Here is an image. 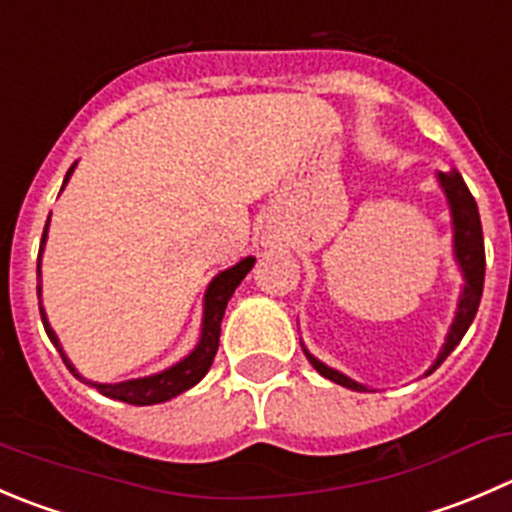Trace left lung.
Masks as SVG:
<instances>
[{
  "label": "left lung",
  "instance_id": "8db88e82",
  "mask_svg": "<svg viewBox=\"0 0 512 512\" xmlns=\"http://www.w3.org/2000/svg\"><path fill=\"white\" fill-rule=\"evenodd\" d=\"M438 182L443 187L445 197H448L450 205V217H453V252H455V262H458L460 272H463V292H460L458 300V310H455V320L450 325L448 337H445V345L440 350L438 360L430 365V370L425 375H430L433 370H438L440 362L450 355V352L458 347V342L463 340V335L468 332L470 322L475 320V312H478L480 297H483V282H485V245H483V225H480V215H478V205H475V197L470 195L468 185L463 182L458 170H448V172H438ZM305 350V347H302ZM307 360L312 362L317 372L327 380L337 382L342 388H350L362 393L367 390L365 385L360 382L350 380L342 372L332 370L327 367L325 362L317 360L315 355L305 350Z\"/></svg>",
  "mask_w": 512,
  "mask_h": 512
}]
</instances>
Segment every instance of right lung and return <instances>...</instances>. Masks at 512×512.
Returning <instances> with one entry per match:
<instances>
[{
	"label": "right lung",
	"mask_w": 512,
	"mask_h": 512,
	"mask_svg": "<svg viewBox=\"0 0 512 512\" xmlns=\"http://www.w3.org/2000/svg\"><path fill=\"white\" fill-rule=\"evenodd\" d=\"M72 172H74V165L69 167L67 177H64V185L69 182V175H72ZM64 185H62V190H64ZM47 230H49V220H47V225H44V232H42L39 257H42L44 242H47ZM252 265H255V257H245V260H240L237 265L222 270L220 275H217L215 280L207 285L205 310H202V332H200V342L195 345V350H192L187 357H182L180 362H175L172 367H167V370L157 372V375L137 377V380L92 382V380H87V377L79 375L77 367H74L72 362H69V357L64 355L62 345H59L57 332H54L52 325H49L47 312H44V307H42V300H39V312H42V322H44V330H47L49 340L54 342V347H57L59 355H62L64 365L69 367V372H72L74 377H79V380L87 382V385H92V388H97L99 393L107 395V398H112V400H122V403H127V405H157V403H165V400L177 398V395L185 393V390H190L192 385H197V382L207 375V370H210L212 360H215V355H217V347H220V325H222V317H225L227 302H230L235 287L240 285V282L245 280L247 272L252 270ZM37 275H39V262H37ZM37 295L42 297V285H37Z\"/></svg>",
	"instance_id": "add662e5"
}]
</instances>
